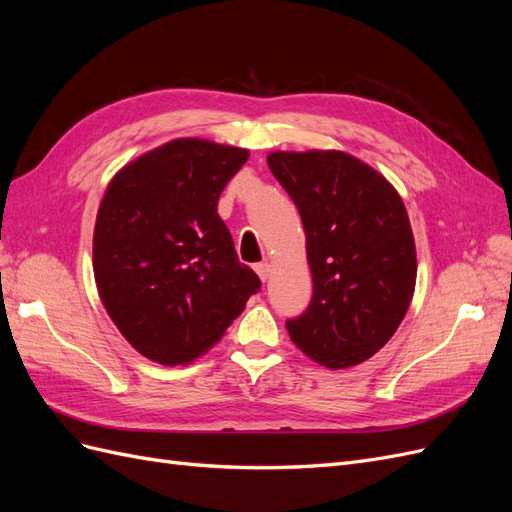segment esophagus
Listing matches in <instances>:
<instances>
[{"label": "esophagus", "mask_w": 512, "mask_h": 512, "mask_svg": "<svg viewBox=\"0 0 512 512\" xmlns=\"http://www.w3.org/2000/svg\"><path fill=\"white\" fill-rule=\"evenodd\" d=\"M254 271L258 273V277L262 282H267L271 277V265L269 262H258V265H254Z\"/></svg>", "instance_id": "esophagus-1"}]
</instances>
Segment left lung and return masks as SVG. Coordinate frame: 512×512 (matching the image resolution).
Listing matches in <instances>:
<instances>
[{
    "label": "left lung",
    "instance_id": "8db88e82",
    "mask_svg": "<svg viewBox=\"0 0 512 512\" xmlns=\"http://www.w3.org/2000/svg\"><path fill=\"white\" fill-rule=\"evenodd\" d=\"M267 162L301 213L314 282L305 312L286 320L288 335L331 369L363 363L393 337L414 294L404 200L344 151H275Z\"/></svg>",
    "mask_w": 512,
    "mask_h": 512
}]
</instances>
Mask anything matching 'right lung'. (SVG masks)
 Returning <instances> with one entry per match:
<instances>
[{
	"instance_id": "add662e5",
	"label": "right lung",
	"mask_w": 512,
	"mask_h": 512,
	"mask_svg": "<svg viewBox=\"0 0 512 512\" xmlns=\"http://www.w3.org/2000/svg\"><path fill=\"white\" fill-rule=\"evenodd\" d=\"M247 156L177 138L108 183L94 230L96 284L121 335L151 361L198 359L260 290L218 215L220 194Z\"/></svg>"
}]
</instances>
